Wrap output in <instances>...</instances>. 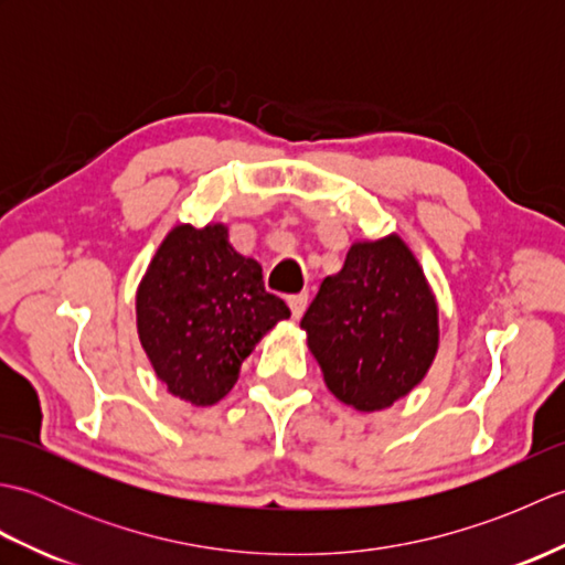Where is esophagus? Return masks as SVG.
<instances>
[{
    "instance_id": "34e87169",
    "label": "esophagus",
    "mask_w": 565,
    "mask_h": 565,
    "mask_svg": "<svg viewBox=\"0 0 565 565\" xmlns=\"http://www.w3.org/2000/svg\"><path fill=\"white\" fill-rule=\"evenodd\" d=\"M286 303H289L294 318H301L306 306H308V294H291L289 298H286Z\"/></svg>"
}]
</instances>
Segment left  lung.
<instances>
[{
	"label": "left lung",
	"mask_w": 565,
	"mask_h": 565,
	"mask_svg": "<svg viewBox=\"0 0 565 565\" xmlns=\"http://www.w3.org/2000/svg\"><path fill=\"white\" fill-rule=\"evenodd\" d=\"M301 328L334 398L362 413L391 407L425 379L439 347V310L398 235L354 243L326 276Z\"/></svg>",
	"instance_id": "1"
}]
</instances>
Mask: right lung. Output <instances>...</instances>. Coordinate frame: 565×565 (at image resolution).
Segmentation results:
<instances>
[{
	"label": "right lung",
	"mask_w": 565,
	"mask_h": 565,
	"mask_svg": "<svg viewBox=\"0 0 565 565\" xmlns=\"http://www.w3.org/2000/svg\"><path fill=\"white\" fill-rule=\"evenodd\" d=\"M138 338L167 391L206 407L225 398L255 344L291 316L264 289L257 259L227 243V225H174L136 294Z\"/></svg>",
	"instance_id": "add662e5"
}]
</instances>
